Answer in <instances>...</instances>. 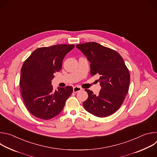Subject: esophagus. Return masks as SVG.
<instances>
[{
    "label": "esophagus",
    "instance_id": "obj_1",
    "mask_svg": "<svg viewBox=\"0 0 157 157\" xmlns=\"http://www.w3.org/2000/svg\"><path fill=\"white\" fill-rule=\"evenodd\" d=\"M81 90H82V88L81 87H79V86H75L73 87V92L74 93H77L78 91H80Z\"/></svg>",
    "mask_w": 157,
    "mask_h": 157
}]
</instances>
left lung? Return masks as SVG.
<instances>
[{
	"label": "left lung",
	"mask_w": 157,
	"mask_h": 157,
	"mask_svg": "<svg viewBox=\"0 0 157 157\" xmlns=\"http://www.w3.org/2000/svg\"><path fill=\"white\" fill-rule=\"evenodd\" d=\"M90 62L91 75H100L101 87L98 96L86 89L88 98L83 106L88 113L99 117L114 114L123 103L128 93L130 75L122 56L115 50L96 42L76 45Z\"/></svg>",
	"instance_id": "8db88e82"
}]
</instances>
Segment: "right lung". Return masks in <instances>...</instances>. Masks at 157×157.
Instances as JSON below:
<instances>
[{
	"label": "right lung",
	"mask_w": 157,
	"mask_h": 157,
	"mask_svg": "<svg viewBox=\"0 0 157 157\" xmlns=\"http://www.w3.org/2000/svg\"><path fill=\"white\" fill-rule=\"evenodd\" d=\"M74 44H56L35 50L21 69L20 86L22 98L35 117L48 120L58 115L73 93L71 86L54 90L52 80L61 70L66 55Z\"/></svg>",
	"instance_id": "right-lung-1"
}]
</instances>
